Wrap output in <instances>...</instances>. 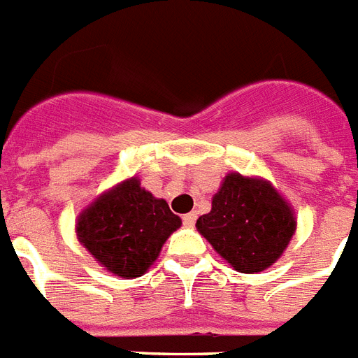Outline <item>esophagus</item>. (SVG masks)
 I'll return each instance as SVG.
<instances>
[{
	"mask_svg": "<svg viewBox=\"0 0 358 358\" xmlns=\"http://www.w3.org/2000/svg\"><path fill=\"white\" fill-rule=\"evenodd\" d=\"M196 220H197L196 212H190V214L182 215V225L188 227V229H192V227L196 225Z\"/></svg>",
	"mask_w": 358,
	"mask_h": 358,
	"instance_id": "1",
	"label": "esophagus"
}]
</instances>
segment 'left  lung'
I'll return each mask as SVG.
<instances>
[{"instance_id": "obj_1", "label": "left lung", "mask_w": 358, "mask_h": 358, "mask_svg": "<svg viewBox=\"0 0 358 358\" xmlns=\"http://www.w3.org/2000/svg\"><path fill=\"white\" fill-rule=\"evenodd\" d=\"M196 227L236 271L254 274L282 256L296 221L267 181L229 173L212 199V210Z\"/></svg>"}]
</instances>
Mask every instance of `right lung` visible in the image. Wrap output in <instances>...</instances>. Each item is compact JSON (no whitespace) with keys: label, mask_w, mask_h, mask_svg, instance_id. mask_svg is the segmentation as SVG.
<instances>
[{"label":"right lung","mask_w":358,"mask_h":358,"mask_svg":"<svg viewBox=\"0 0 358 358\" xmlns=\"http://www.w3.org/2000/svg\"><path fill=\"white\" fill-rule=\"evenodd\" d=\"M179 227L181 220L166 201L155 199L131 177L84 210L76 234L109 273L137 278L157 259L168 236Z\"/></svg>","instance_id":"obj_1"}]
</instances>
